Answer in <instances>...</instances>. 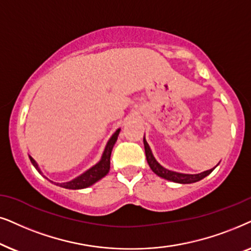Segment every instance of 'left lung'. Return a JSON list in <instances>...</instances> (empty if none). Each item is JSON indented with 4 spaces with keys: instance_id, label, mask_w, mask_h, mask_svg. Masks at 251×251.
<instances>
[{
    "instance_id": "left-lung-1",
    "label": "left lung",
    "mask_w": 251,
    "mask_h": 251,
    "mask_svg": "<svg viewBox=\"0 0 251 251\" xmlns=\"http://www.w3.org/2000/svg\"><path fill=\"white\" fill-rule=\"evenodd\" d=\"M143 143H145V151H146L147 162H148L150 169H151L152 172L156 173L157 176H162V178H164L166 180H171V181L179 182V183L196 182V181H199V180L205 178L206 176H209L210 173L213 171V169H215L213 168L211 170H208V171L199 173V175H183V173L170 171V170L164 169L162 165H159L158 163H157V160L155 159V157L152 156L151 150H150L148 143H147L145 138H143Z\"/></svg>"
}]
</instances>
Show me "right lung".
I'll return each mask as SVG.
<instances>
[{
	"label": "right lung",
	"mask_w": 251,
	"mask_h": 251,
	"mask_svg": "<svg viewBox=\"0 0 251 251\" xmlns=\"http://www.w3.org/2000/svg\"><path fill=\"white\" fill-rule=\"evenodd\" d=\"M120 129L118 128L115 132L110 140L106 143V147L104 149V152H103V156L98 164L93 166L92 169H89L88 171H86L85 173H82L81 176H79L78 178L71 180L69 182H63V183H56L57 186H61L63 188H69V189H82V188H87V187L92 186L93 183H95L96 181H99L100 179L103 178V176L108 175L109 170H110V156H111V151L113 148V145L117 141V138H118ZM29 159H31L32 164L34 165V168L38 170V171L41 173L40 171L38 164L34 159L29 156ZM52 182V181H51Z\"/></svg>",
	"instance_id": "1"
}]
</instances>
